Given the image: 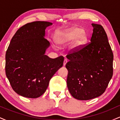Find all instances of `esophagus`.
<instances>
[{
    "mask_svg": "<svg viewBox=\"0 0 120 120\" xmlns=\"http://www.w3.org/2000/svg\"><path fill=\"white\" fill-rule=\"evenodd\" d=\"M67 62H68V60H67V59H64V63H63V65L65 66L66 65V64L67 63Z\"/></svg>",
    "mask_w": 120,
    "mask_h": 120,
    "instance_id": "1",
    "label": "esophagus"
}]
</instances>
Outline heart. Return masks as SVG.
I'll list each match as a JSON object with an SVG mask.
<instances>
[{"mask_svg": "<svg viewBox=\"0 0 120 120\" xmlns=\"http://www.w3.org/2000/svg\"><path fill=\"white\" fill-rule=\"evenodd\" d=\"M82 28L73 27L65 31L59 33L56 37V41L59 45H64L74 40L73 47H79L85 44L88 40L87 35Z\"/></svg>", "mask_w": 120, "mask_h": 120, "instance_id": "b5f03b06", "label": "heart"}]
</instances>
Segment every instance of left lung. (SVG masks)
Segmentation results:
<instances>
[{
	"label": "left lung",
	"instance_id": "left-lung-1",
	"mask_svg": "<svg viewBox=\"0 0 120 120\" xmlns=\"http://www.w3.org/2000/svg\"><path fill=\"white\" fill-rule=\"evenodd\" d=\"M92 26L91 42L74 48L67 55V86L73 97L80 100L103 94L113 75V54L107 34L100 25Z\"/></svg>",
	"mask_w": 120,
	"mask_h": 120
}]
</instances>
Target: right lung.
<instances>
[{
  "mask_svg": "<svg viewBox=\"0 0 120 120\" xmlns=\"http://www.w3.org/2000/svg\"><path fill=\"white\" fill-rule=\"evenodd\" d=\"M52 23L34 21L20 27L5 53V74L16 93L37 98L46 91L49 81L63 65L64 57L51 59L45 53L49 42L45 29Z\"/></svg>",
  "mask_w": 120,
  "mask_h": 120,
  "instance_id": "1",
  "label": "right lung"
}]
</instances>
